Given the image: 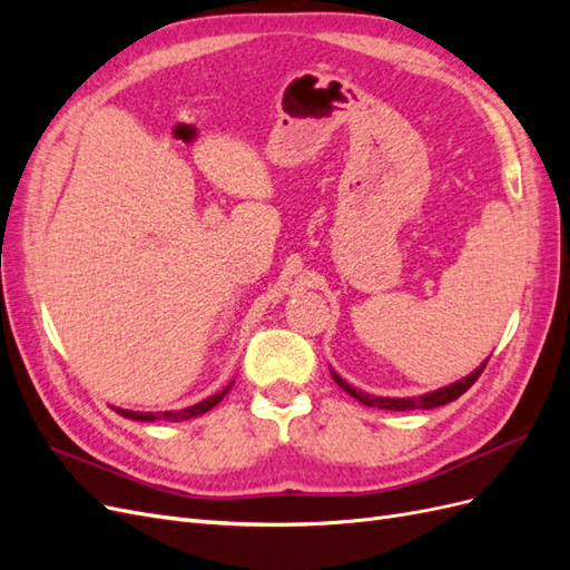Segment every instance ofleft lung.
<instances>
[{
  "label": "left lung",
  "mask_w": 570,
  "mask_h": 570,
  "mask_svg": "<svg viewBox=\"0 0 570 570\" xmlns=\"http://www.w3.org/2000/svg\"><path fill=\"white\" fill-rule=\"evenodd\" d=\"M488 361H490V358L482 361V364H480L473 373L461 377V381H456V383H452V385H444V387L433 390V392L419 394V396H375V394H368V392H361V390L352 387L347 381H342V377H340L333 368H331V375H333V381H335L344 392L352 394L354 400L361 402L364 406L387 409V411H413V409H435V406H444V404H450V402L459 400V396L478 381V375L482 373V368L488 366Z\"/></svg>",
  "instance_id": "1"
}]
</instances>
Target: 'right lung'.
Returning <instances> with one entry per match:
<instances>
[{"label":"right lung","mask_w":570,"mask_h":570,"mask_svg":"<svg viewBox=\"0 0 570 570\" xmlns=\"http://www.w3.org/2000/svg\"><path fill=\"white\" fill-rule=\"evenodd\" d=\"M230 387H233V383H228L220 392L206 396V400H202L199 404H193V406H187V409H178V411H161V413H151L149 411V413H142V411H128V409H118V406H114V411L120 413V416H124V419H130V421H147V423H151V421H157V419H164V421H176L178 423V421L202 416V413L214 409L223 400V396L230 392Z\"/></svg>","instance_id":"right-lung-1"}]
</instances>
